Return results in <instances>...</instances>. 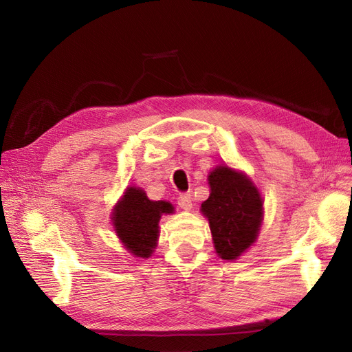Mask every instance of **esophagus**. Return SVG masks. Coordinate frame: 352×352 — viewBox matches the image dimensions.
<instances>
[{
    "label": "esophagus",
    "instance_id": "esophagus-1",
    "mask_svg": "<svg viewBox=\"0 0 352 352\" xmlns=\"http://www.w3.org/2000/svg\"><path fill=\"white\" fill-rule=\"evenodd\" d=\"M177 205L182 209H190L192 208V196H190V193H180L177 196Z\"/></svg>",
    "mask_w": 352,
    "mask_h": 352
}]
</instances>
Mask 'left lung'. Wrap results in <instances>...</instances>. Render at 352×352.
I'll return each mask as SVG.
<instances>
[{"instance_id":"1","label":"left lung","mask_w":352,"mask_h":352,"mask_svg":"<svg viewBox=\"0 0 352 352\" xmlns=\"http://www.w3.org/2000/svg\"><path fill=\"white\" fill-rule=\"evenodd\" d=\"M210 195L202 204L215 250L223 260H234L256 241L263 219L258 190L243 173L219 166L209 175Z\"/></svg>"}]
</instances>
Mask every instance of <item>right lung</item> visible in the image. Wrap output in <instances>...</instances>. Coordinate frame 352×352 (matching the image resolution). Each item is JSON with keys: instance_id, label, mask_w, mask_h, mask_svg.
<instances>
[{"instance_id": "1", "label": "right lung", "mask_w": 352, "mask_h": 352, "mask_svg": "<svg viewBox=\"0 0 352 352\" xmlns=\"http://www.w3.org/2000/svg\"><path fill=\"white\" fill-rule=\"evenodd\" d=\"M170 212L173 206L168 202H153L142 189L130 188L116 206L112 221L125 248L135 257L147 258L156 247L162 214Z\"/></svg>"}]
</instances>
